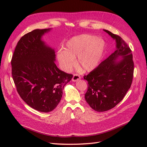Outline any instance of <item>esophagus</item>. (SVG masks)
Returning a JSON list of instances; mask_svg holds the SVG:
<instances>
[{"label": "esophagus", "mask_w": 147, "mask_h": 147, "mask_svg": "<svg viewBox=\"0 0 147 147\" xmlns=\"http://www.w3.org/2000/svg\"><path fill=\"white\" fill-rule=\"evenodd\" d=\"M80 76L79 75H78V74H74V75H73V77H72V81L73 82H76V81H77V80H80Z\"/></svg>", "instance_id": "1"}]
</instances>
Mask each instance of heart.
<instances>
[{
  "label": "heart",
  "mask_w": 147,
  "mask_h": 147,
  "mask_svg": "<svg viewBox=\"0 0 147 147\" xmlns=\"http://www.w3.org/2000/svg\"><path fill=\"white\" fill-rule=\"evenodd\" d=\"M105 42L102 38L88 34L74 37L67 42L65 50L57 53V59L64 71L70 70L75 64L84 72H91L99 65L103 56Z\"/></svg>",
  "instance_id": "b5f03b06"
}]
</instances>
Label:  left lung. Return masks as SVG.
Segmentation results:
<instances>
[{"label": "left lung", "instance_id": "left-lung-1", "mask_svg": "<svg viewBox=\"0 0 147 147\" xmlns=\"http://www.w3.org/2000/svg\"><path fill=\"white\" fill-rule=\"evenodd\" d=\"M104 30L115 40L116 50L84 76L88 83L85 100L97 112L112 109L123 100L131 88L134 68L132 51L127 44L119 35ZM119 57L123 59L117 61Z\"/></svg>", "mask_w": 147, "mask_h": 147}]
</instances>
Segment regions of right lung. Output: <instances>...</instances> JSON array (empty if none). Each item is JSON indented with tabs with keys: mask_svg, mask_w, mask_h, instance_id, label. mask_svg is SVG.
<instances>
[{
	"mask_svg": "<svg viewBox=\"0 0 147 147\" xmlns=\"http://www.w3.org/2000/svg\"><path fill=\"white\" fill-rule=\"evenodd\" d=\"M50 29H35L18 42L11 61V75L19 95L30 107L51 112L58 105L63 90L73 75L59 70L54 49L42 40Z\"/></svg>",
	"mask_w": 147,
	"mask_h": 147,
	"instance_id": "add662e5",
	"label": "right lung"
}]
</instances>
